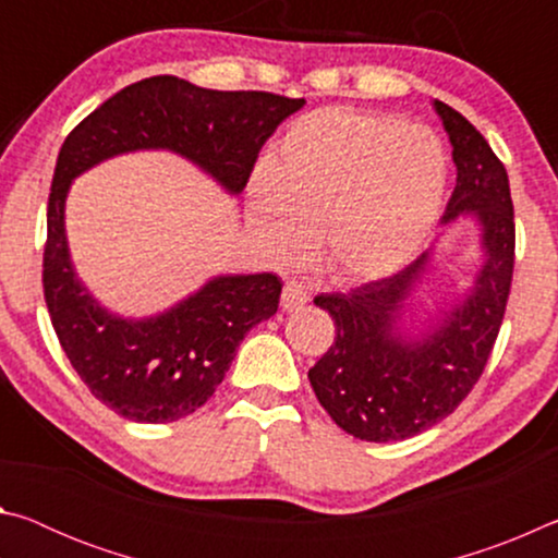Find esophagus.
<instances>
[{
	"mask_svg": "<svg viewBox=\"0 0 558 558\" xmlns=\"http://www.w3.org/2000/svg\"><path fill=\"white\" fill-rule=\"evenodd\" d=\"M310 300L305 286H300V282L295 280H288L286 288H282V295H280V305L286 313H295V310H300L305 302Z\"/></svg>",
	"mask_w": 558,
	"mask_h": 558,
	"instance_id": "34e87169",
	"label": "esophagus"
}]
</instances>
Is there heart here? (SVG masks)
I'll return each mask as SVG.
<instances>
[{"instance_id":"obj_1","label":"heart","mask_w":558,"mask_h":558,"mask_svg":"<svg viewBox=\"0 0 558 558\" xmlns=\"http://www.w3.org/2000/svg\"><path fill=\"white\" fill-rule=\"evenodd\" d=\"M446 184V149L433 130L325 108L292 122L278 159L253 169L248 216L276 260L298 258L315 231L335 280H379L428 239Z\"/></svg>"}]
</instances>
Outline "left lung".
I'll list each match as a JSON object with an SVG mask.
<instances>
[{
    "label": "left lung",
    "instance_id": "left-lung-1",
    "mask_svg": "<svg viewBox=\"0 0 558 558\" xmlns=\"http://www.w3.org/2000/svg\"><path fill=\"white\" fill-rule=\"evenodd\" d=\"M456 189L436 243L409 268L352 292L317 295L337 337L307 372L317 401L349 436L389 442L418 436L458 409L483 374L502 325L514 268V209L507 169L487 140L440 100ZM462 220L478 229V266L463 295L426 311L417 288L437 245Z\"/></svg>",
    "mask_w": 558,
    "mask_h": 558
}]
</instances>
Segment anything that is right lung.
<instances>
[{"label": "right lung", "instance_id": "right-lung-1", "mask_svg": "<svg viewBox=\"0 0 558 558\" xmlns=\"http://www.w3.org/2000/svg\"><path fill=\"white\" fill-rule=\"evenodd\" d=\"M305 100L209 90L153 75L108 98L65 137L46 214L44 298L65 356L108 409L135 423L194 413L223 381L241 339L278 313L272 272H221L162 313L125 317L102 305L73 266L65 202L75 179L130 153H172L239 196L260 147Z\"/></svg>", "mask_w": 558, "mask_h": 558}]
</instances>
